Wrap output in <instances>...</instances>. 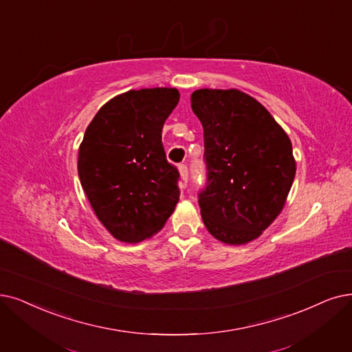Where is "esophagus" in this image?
I'll return each instance as SVG.
<instances>
[{"label": "esophagus", "mask_w": 352, "mask_h": 352, "mask_svg": "<svg viewBox=\"0 0 352 352\" xmlns=\"http://www.w3.org/2000/svg\"><path fill=\"white\" fill-rule=\"evenodd\" d=\"M179 172H180V176H182V180L185 182H188V179H189V170H188V166L185 164V163H182L180 166H179Z\"/></svg>", "instance_id": "34e87169"}]
</instances>
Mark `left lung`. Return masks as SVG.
<instances>
[{
  "mask_svg": "<svg viewBox=\"0 0 352 352\" xmlns=\"http://www.w3.org/2000/svg\"><path fill=\"white\" fill-rule=\"evenodd\" d=\"M190 102L204 127V223L225 244H247L285 206L296 173L290 138L269 111L238 89H198Z\"/></svg>",
  "mask_w": 352,
  "mask_h": 352,
  "instance_id": "left-lung-1",
  "label": "left lung"
}]
</instances>
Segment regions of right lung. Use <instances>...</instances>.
<instances>
[{
  "instance_id": "right-lung-1",
  "label": "right lung",
  "mask_w": 352,
  "mask_h": 352,
  "mask_svg": "<svg viewBox=\"0 0 352 352\" xmlns=\"http://www.w3.org/2000/svg\"><path fill=\"white\" fill-rule=\"evenodd\" d=\"M177 102L175 88L129 91L98 111L83 135L80 185L120 241L134 244L159 232L179 201V170L162 143L163 124Z\"/></svg>"
}]
</instances>
